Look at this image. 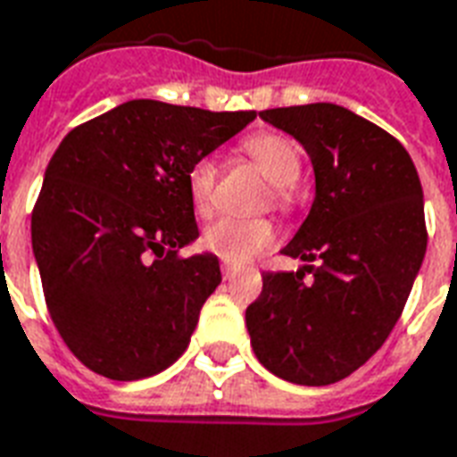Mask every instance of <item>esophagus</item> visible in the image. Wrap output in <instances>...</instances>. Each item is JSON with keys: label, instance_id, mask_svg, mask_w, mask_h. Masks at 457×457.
<instances>
[{"label": "esophagus", "instance_id": "1", "mask_svg": "<svg viewBox=\"0 0 457 457\" xmlns=\"http://www.w3.org/2000/svg\"><path fill=\"white\" fill-rule=\"evenodd\" d=\"M222 276H225V280H232L235 276H237V269H235V266H229V263H222Z\"/></svg>", "mask_w": 457, "mask_h": 457}]
</instances>
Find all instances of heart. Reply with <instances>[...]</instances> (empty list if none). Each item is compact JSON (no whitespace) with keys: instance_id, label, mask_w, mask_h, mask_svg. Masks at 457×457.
<instances>
[{"instance_id":"heart-1","label":"heart","mask_w":457,"mask_h":457,"mask_svg":"<svg viewBox=\"0 0 457 457\" xmlns=\"http://www.w3.org/2000/svg\"><path fill=\"white\" fill-rule=\"evenodd\" d=\"M245 154L254 162L263 177L269 179L276 191L273 198L278 205H288L290 191L303 171V154L297 145L278 133H259L245 143ZM218 181V164L211 157H203L188 171V198L194 203V211L205 215L212 205ZM273 242V225L266 220H237L220 218L203 232V245L212 254L229 263L252 262Z\"/></svg>"}]
</instances>
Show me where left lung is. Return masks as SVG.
Wrapping results in <instances>:
<instances>
[{
    "label": "left lung",
    "instance_id": "8db88e82",
    "mask_svg": "<svg viewBox=\"0 0 457 457\" xmlns=\"http://www.w3.org/2000/svg\"><path fill=\"white\" fill-rule=\"evenodd\" d=\"M303 145L314 201L280 252L305 262L263 273L246 307L259 363L295 385H332L366 363L390 337L424 254V191L417 167L390 133L337 104L259 113ZM320 258L317 267H310ZM305 272L313 280H302Z\"/></svg>",
    "mask_w": 457,
    "mask_h": 457
}]
</instances>
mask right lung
Listing matches in <instances>:
<instances>
[{"instance_id":"right-lung-1","label":"right lung","mask_w":457,"mask_h":457,"mask_svg":"<svg viewBox=\"0 0 457 457\" xmlns=\"http://www.w3.org/2000/svg\"><path fill=\"white\" fill-rule=\"evenodd\" d=\"M256 118L135 99L65 135L30 218V245L57 332L111 380L162 373L188 346L220 286L198 239L188 171Z\"/></svg>"}]
</instances>
